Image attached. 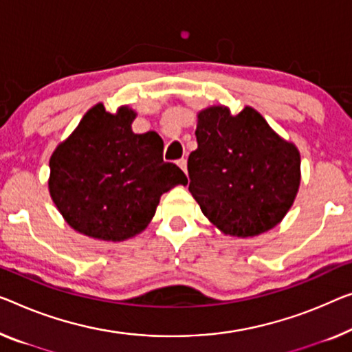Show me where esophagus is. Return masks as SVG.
Segmentation results:
<instances>
[{
  "instance_id": "34e87169",
  "label": "esophagus",
  "mask_w": 352,
  "mask_h": 352,
  "mask_svg": "<svg viewBox=\"0 0 352 352\" xmlns=\"http://www.w3.org/2000/svg\"><path fill=\"white\" fill-rule=\"evenodd\" d=\"M177 164H178V167H180V169L185 172V174H188V169H186V160L185 158H182V160H178L177 161Z\"/></svg>"
}]
</instances>
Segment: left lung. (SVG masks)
Masks as SVG:
<instances>
[{
  "instance_id": "left-lung-1",
  "label": "left lung",
  "mask_w": 352,
  "mask_h": 352,
  "mask_svg": "<svg viewBox=\"0 0 352 352\" xmlns=\"http://www.w3.org/2000/svg\"><path fill=\"white\" fill-rule=\"evenodd\" d=\"M197 150L188 158L190 192L221 232L254 237L285 218L300 185V153L253 107L197 113Z\"/></svg>"
}]
</instances>
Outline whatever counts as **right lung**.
I'll return each mask as SVG.
<instances>
[{"label": "right lung", "mask_w": 352, "mask_h": 352, "mask_svg": "<svg viewBox=\"0 0 352 352\" xmlns=\"http://www.w3.org/2000/svg\"><path fill=\"white\" fill-rule=\"evenodd\" d=\"M135 112L96 104L50 158L49 191L63 218L88 237L123 242L142 232L162 194L186 185L180 167L162 161L155 131L134 134Z\"/></svg>", "instance_id": "add662e5"}]
</instances>
